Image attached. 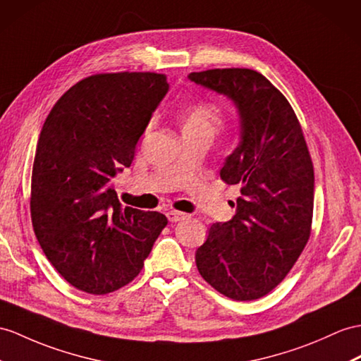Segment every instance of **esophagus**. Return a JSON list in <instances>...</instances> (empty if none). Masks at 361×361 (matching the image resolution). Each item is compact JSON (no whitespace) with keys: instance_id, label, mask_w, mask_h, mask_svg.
<instances>
[{"instance_id":"esophagus-1","label":"esophagus","mask_w":361,"mask_h":361,"mask_svg":"<svg viewBox=\"0 0 361 361\" xmlns=\"http://www.w3.org/2000/svg\"><path fill=\"white\" fill-rule=\"evenodd\" d=\"M166 217H169L170 222H180V221H183V219H187L188 214L180 213V211L171 209V211H169V213H166Z\"/></svg>"}]
</instances>
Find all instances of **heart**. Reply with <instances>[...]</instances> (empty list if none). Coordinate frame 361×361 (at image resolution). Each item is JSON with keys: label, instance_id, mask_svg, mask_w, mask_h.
<instances>
[{"label": "heart", "instance_id": "1", "mask_svg": "<svg viewBox=\"0 0 361 361\" xmlns=\"http://www.w3.org/2000/svg\"><path fill=\"white\" fill-rule=\"evenodd\" d=\"M222 124V111L216 105L197 102L187 110L185 118H183L182 130L183 133H188V131H202V133H208L213 136Z\"/></svg>", "mask_w": 361, "mask_h": 361}]
</instances>
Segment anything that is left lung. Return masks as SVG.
Returning a JSON list of instances; mask_svg holds the SVG:
<instances>
[{
    "mask_svg": "<svg viewBox=\"0 0 361 361\" xmlns=\"http://www.w3.org/2000/svg\"><path fill=\"white\" fill-rule=\"evenodd\" d=\"M190 81L230 98L240 140L221 178L240 185L235 214L213 224L196 251L200 276L234 300L267 295L288 274L311 235L314 166L288 99L250 68L192 72Z\"/></svg>",
    "mask_w": 361,
    "mask_h": 361,
    "instance_id": "8db88e82",
    "label": "left lung"
}]
</instances>
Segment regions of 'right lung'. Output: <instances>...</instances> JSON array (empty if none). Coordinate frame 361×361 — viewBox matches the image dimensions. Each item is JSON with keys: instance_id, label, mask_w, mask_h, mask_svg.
<instances>
[{"instance_id": "1", "label": "right lung", "mask_w": 361, "mask_h": 361, "mask_svg": "<svg viewBox=\"0 0 361 361\" xmlns=\"http://www.w3.org/2000/svg\"><path fill=\"white\" fill-rule=\"evenodd\" d=\"M169 87L161 73L93 75L70 87L44 122L32 224L51 265L81 291L107 294L130 283L169 224L156 211L122 207L111 183L133 162Z\"/></svg>"}]
</instances>
